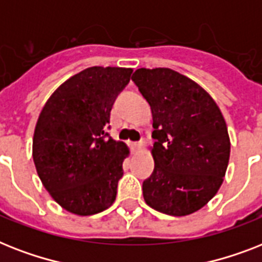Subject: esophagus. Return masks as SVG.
Segmentation results:
<instances>
[{"instance_id":"34e87169","label":"esophagus","mask_w":262,"mask_h":262,"mask_svg":"<svg viewBox=\"0 0 262 262\" xmlns=\"http://www.w3.org/2000/svg\"><path fill=\"white\" fill-rule=\"evenodd\" d=\"M133 147L135 148V150H142V148L144 147V141L142 139V141L139 142H135V143H133Z\"/></svg>"}]
</instances>
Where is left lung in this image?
Instances as JSON below:
<instances>
[{
	"label": "left lung",
	"instance_id": "obj_1",
	"mask_svg": "<svg viewBox=\"0 0 262 262\" xmlns=\"http://www.w3.org/2000/svg\"><path fill=\"white\" fill-rule=\"evenodd\" d=\"M131 79L150 104L156 139L144 202L171 216L193 214L223 183L230 158L225 118L199 83L171 69H138Z\"/></svg>",
	"mask_w": 262,
	"mask_h": 262
}]
</instances>
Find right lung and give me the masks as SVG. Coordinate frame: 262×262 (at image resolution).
I'll return each mask as SVG.
<instances>
[{
  "mask_svg": "<svg viewBox=\"0 0 262 262\" xmlns=\"http://www.w3.org/2000/svg\"><path fill=\"white\" fill-rule=\"evenodd\" d=\"M133 69L88 68L48 98L33 134L36 171L51 198L72 214L95 215L114 204L129 150L108 135L111 110Z\"/></svg>",
  "mask_w": 262,
  "mask_h": 262,
  "instance_id": "obj_1",
  "label": "right lung"
}]
</instances>
